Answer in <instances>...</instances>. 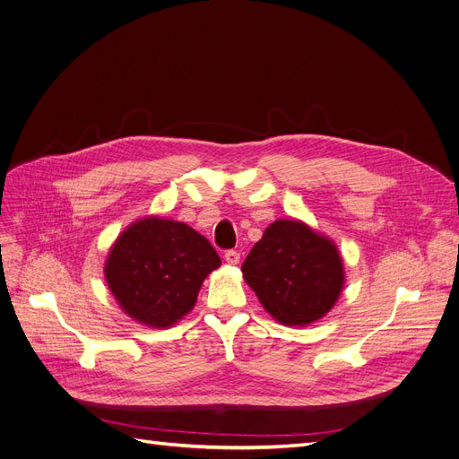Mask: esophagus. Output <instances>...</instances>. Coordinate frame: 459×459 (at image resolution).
I'll list each match as a JSON object with an SVG mask.
<instances>
[{
  "label": "esophagus",
  "mask_w": 459,
  "mask_h": 459,
  "mask_svg": "<svg viewBox=\"0 0 459 459\" xmlns=\"http://www.w3.org/2000/svg\"><path fill=\"white\" fill-rule=\"evenodd\" d=\"M225 261H227V264H230V266H236L238 263H240V253L234 251V249H229V251H225Z\"/></svg>",
  "instance_id": "34e87169"
}]
</instances>
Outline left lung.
I'll return each mask as SVG.
<instances>
[{
    "label": "left lung",
    "instance_id": "8db88e82",
    "mask_svg": "<svg viewBox=\"0 0 459 459\" xmlns=\"http://www.w3.org/2000/svg\"><path fill=\"white\" fill-rule=\"evenodd\" d=\"M242 272L263 307L285 326L323 318L345 283L335 244L298 219L273 221L249 251Z\"/></svg>",
    "mask_w": 459,
    "mask_h": 459
}]
</instances>
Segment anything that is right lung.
<instances>
[{"label":"right lung","mask_w":459,"mask_h":459,"mask_svg":"<svg viewBox=\"0 0 459 459\" xmlns=\"http://www.w3.org/2000/svg\"><path fill=\"white\" fill-rule=\"evenodd\" d=\"M221 258L203 234L163 217H144L114 242L105 277L114 298L136 323L169 328L187 315L208 273Z\"/></svg>","instance_id":"add662e5"}]
</instances>
